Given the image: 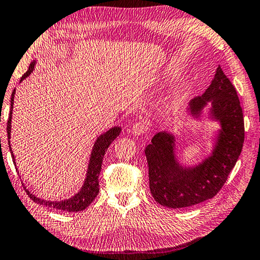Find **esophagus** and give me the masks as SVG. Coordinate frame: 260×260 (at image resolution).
Returning a JSON list of instances; mask_svg holds the SVG:
<instances>
[{
    "label": "esophagus",
    "mask_w": 260,
    "mask_h": 260,
    "mask_svg": "<svg viewBox=\"0 0 260 260\" xmlns=\"http://www.w3.org/2000/svg\"><path fill=\"white\" fill-rule=\"evenodd\" d=\"M148 129V122L146 121H135L132 126V133L134 135H142Z\"/></svg>",
    "instance_id": "34e87169"
}]
</instances>
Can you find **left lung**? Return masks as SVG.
<instances>
[{
    "mask_svg": "<svg viewBox=\"0 0 260 260\" xmlns=\"http://www.w3.org/2000/svg\"><path fill=\"white\" fill-rule=\"evenodd\" d=\"M211 105L210 118L220 129L212 152L195 166H183L175 155V136L164 131L148 144L149 187L153 199L171 209L188 208L212 199L234 169L244 142V119L235 87L220 65L208 89L190 101L187 112L201 119L203 109Z\"/></svg>",
    "mask_w": 260,
    "mask_h": 260,
    "instance_id": "8db88e82",
    "label": "left lung"
}]
</instances>
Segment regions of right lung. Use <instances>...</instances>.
Instances as JSON below:
<instances>
[{"mask_svg": "<svg viewBox=\"0 0 260 260\" xmlns=\"http://www.w3.org/2000/svg\"><path fill=\"white\" fill-rule=\"evenodd\" d=\"M35 67V60H33L30 63L29 68L27 70L23 77H21L20 81H23L25 78H27L30 73L33 72ZM15 94H16V89H14L11 95V107H10V113H9V119H8V124H7V132H8V139H9V149L11 151V146H10V135H11V118H12V110H14V99H15ZM121 128L120 127H112L110 128L108 132L101 134L98 140L95 141L93 150H91L90 153V158H89V164H88V170H87V174H86V179L85 182H83L82 187L80 190H79L76 195L72 196L71 199L69 200H64V201H46V200H41L40 197H37L33 195L28 189L25 188L26 192L29 196V199H32L35 203L40 204V205H45L47 208H51L55 210H59V211H68V212H78V211H82L86 208H88L91 202L95 200V197L99 195L100 188H99V175L101 172V169H102V161H103V157L105 155V151L109 148L110 144L113 142V140L117 138L118 135L120 134ZM11 157L12 160H14V164L16 166V161H15V156L11 151ZM17 170V169H16Z\"/></svg>", "mask_w": 260, "mask_h": 260, "instance_id": "1", "label": "right lung"}]
</instances>
